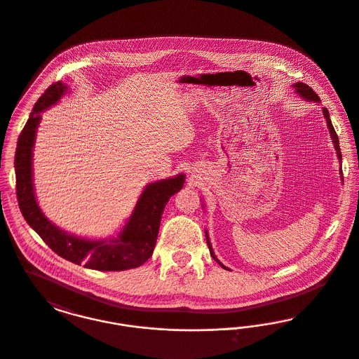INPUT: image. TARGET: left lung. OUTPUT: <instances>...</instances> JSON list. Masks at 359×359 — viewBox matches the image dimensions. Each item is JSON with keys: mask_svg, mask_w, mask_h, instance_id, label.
I'll use <instances>...</instances> for the list:
<instances>
[{"mask_svg": "<svg viewBox=\"0 0 359 359\" xmlns=\"http://www.w3.org/2000/svg\"><path fill=\"white\" fill-rule=\"evenodd\" d=\"M294 88H296V91L303 97V98H306L308 101H313V102H320V98H319V95L309 87V86L306 85V83H300V82H297L296 85L293 86ZM323 114H325V120H327V125H328V129H330V133H331V138H332V141H334V145H335V149H337V154H338V158H339V161H341V148H339V138H338V135H337V132H335V129H334V126H332V123H331V118H330V114H328V110L323 107ZM205 239H207V245H208V249H210V255L211 257L222 266L223 269H227L223 264H221V261L215 257L214 255V250H212V248H211V243H210V241H208V237H207V231H205Z\"/></svg>", "mask_w": 359, "mask_h": 359, "instance_id": "1", "label": "left lung"}]
</instances>
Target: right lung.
Here are the masks:
<instances>
[{
  "mask_svg": "<svg viewBox=\"0 0 359 359\" xmlns=\"http://www.w3.org/2000/svg\"><path fill=\"white\" fill-rule=\"evenodd\" d=\"M66 90L67 87L62 82L50 86L34 103V110L18 136L15 170L21 214L50 249L76 265L83 264L88 269L103 272H118L141 266L154 253L163 211L172 195L183 188L184 175L152 183L145 188L118 238L109 242L87 241L72 237L53 226L40 211L34 199L32 148L40 111L57 102Z\"/></svg>",
  "mask_w": 359,
  "mask_h": 359,
  "instance_id": "obj_1",
  "label": "right lung"
}]
</instances>
